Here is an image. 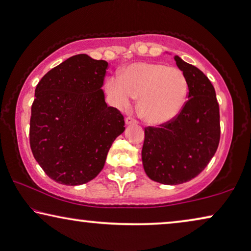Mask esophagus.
<instances>
[{"instance_id":"esophagus-1","label":"esophagus","mask_w":251,"mask_h":251,"mask_svg":"<svg viewBox=\"0 0 251 251\" xmlns=\"http://www.w3.org/2000/svg\"><path fill=\"white\" fill-rule=\"evenodd\" d=\"M125 123H126V125H132V124H136L137 121L136 119H134L133 117H127L125 119Z\"/></svg>"}]
</instances>
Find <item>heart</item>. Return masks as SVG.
<instances>
[{"instance_id":"b5f03b06","label":"heart","mask_w":251,"mask_h":251,"mask_svg":"<svg viewBox=\"0 0 251 251\" xmlns=\"http://www.w3.org/2000/svg\"><path fill=\"white\" fill-rule=\"evenodd\" d=\"M106 90L118 108L138 100V114L151 125H162L177 117L185 106L188 84L180 70L162 63H133L110 77Z\"/></svg>"}]
</instances>
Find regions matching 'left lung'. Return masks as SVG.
Segmentation results:
<instances>
[{
	"label": "left lung",
	"instance_id": "8db88e82",
	"mask_svg": "<svg viewBox=\"0 0 251 251\" xmlns=\"http://www.w3.org/2000/svg\"><path fill=\"white\" fill-rule=\"evenodd\" d=\"M188 84V100L173 121L144 129L145 174L163 185H179L203 171L219 147L221 127L215 90L196 66L175 56Z\"/></svg>",
	"mask_w": 251,
	"mask_h": 251
}]
</instances>
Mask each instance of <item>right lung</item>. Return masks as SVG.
I'll use <instances>...</instances> for the list:
<instances>
[{
    "instance_id": "1",
    "label": "right lung",
    "mask_w": 251,
    "mask_h": 251,
    "mask_svg": "<svg viewBox=\"0 0 251 251\" xmlns=\"http://www.w3.org/2000/svg\"><path fill=\"white\" fill-rule=\"evenodd\" d=\"M107 67L106 61L78 54L37 84L30 148L45 174L58 184L76 186L96 178L113 142L125 130L124 116L104 101Z\"/></svg>"
}]
</instances>
